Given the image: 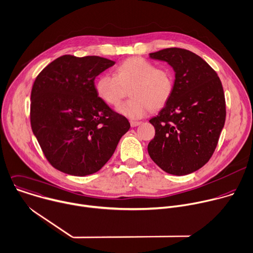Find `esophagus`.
Returning <instances> with one entry per match:
<instances>
[{"label":"esophagus","mask_w":253,"mask_h":253,"mask_svg":"<svg viewBox=\"0 0 253 253\" xmlns=\"http://www.w3.org/2000/svg\"><path fill=\"white\" fill-rule=\"evenodd\" d=\"M141 123L140 122H135V121H131L130 122V126H132V127H134V126H139Z\"/></svg>","instance_id":"1"}]
</instances>
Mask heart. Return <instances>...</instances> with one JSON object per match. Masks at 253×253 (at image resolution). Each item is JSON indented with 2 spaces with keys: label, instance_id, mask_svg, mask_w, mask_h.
Wrapping results in <instances>:
<instances>
[{
  "label": "heart",
  "instance_id": "b5f03b06",
  "mask_svg": "<svg viewBox=\"0 0 253 253\" xmlns=\"http://www.w3.org/2000/svg\"><path fill=\"white\" fill-rule=\"evenodd\" d=\"M130 88L131 99L122 104L118 112L129 119H140L151 109H159L166 104L173 88V79L168 69L157 68L140 57L123 61L116 69V76L103 74L95 82V90L104 102L118 106L126 88Z\"/></svg>",
  "mask_w": 253,
  "mask_h": 253
}]
</instances>
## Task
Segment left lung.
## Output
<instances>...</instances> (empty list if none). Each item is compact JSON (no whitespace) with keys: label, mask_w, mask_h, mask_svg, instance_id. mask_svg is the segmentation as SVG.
Returning <instances> with one entry per match:
<instances>
[{"label":"left lung","mask_w":253,"mask_h":253,"mask_svg":"<svg viewBox=\"0 0 253 253\" xmlns=\"http://www.w3.org/2000/svg\"><path fill=\"white\" fill-rule=\"evenodd\" d=\"M149 58L167 62L175 80L165 107L149 120L156 135L147 145L148 155L168 173H191L210 161L224 126L221 82L205 60L184 48H164Z\"/></svg>","instance_id":"obj_1"}]
</instances>
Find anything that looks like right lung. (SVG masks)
Here are the masks:
<instances>
[{
  "label": "right lung",
  "mask_w": 253,
  "mask_h": 253,
  "mask_svg": "<svg viewBox=\"0 0 253 253\" xmlns=\"http://www.w3.org/2000/svg\"><path fill=\"white\" fill-rule=\"evenodd\" d=\"M115 65L97 56H62L36 78L31 126L55 169L85 176L102 169L129 129L126 118L98 97L94 79Z\"/></svg>",
  "instance_id": "right-lung-1"
}]
</instances>
